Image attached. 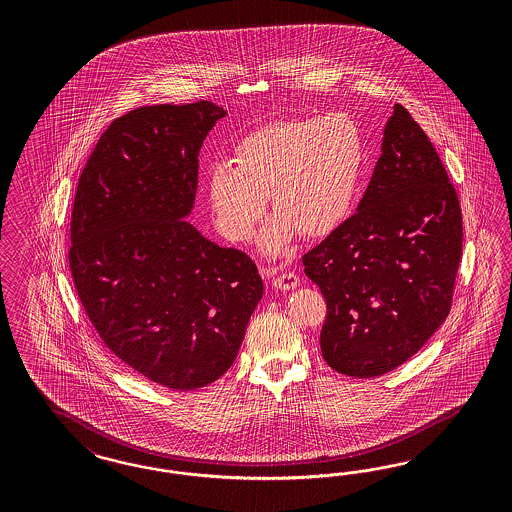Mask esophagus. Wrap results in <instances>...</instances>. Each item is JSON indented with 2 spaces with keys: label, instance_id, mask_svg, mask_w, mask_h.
Returning a JSON list of instances; mask_svg holds the SVG:
<instances>
[{
  "label": "esophagus",
  "instance_id": "esophagus-1",
  "mask_svg": "<svg viewBox=\"0 0 512 512\" xmlns=\"http://www.w3.org/2000/svg\"><path fill=\"white\" fill-rule=\"evenodd\" d=\"M270 279H272V285L281 291H291L298 285V276L293 272H272Z\"/></svg>",
  "mask_w": 512,
  "mask_h": 512
}]
</instances>
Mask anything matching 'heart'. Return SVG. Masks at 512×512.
Wrapping results in <instances>:
<instances>
[{
	"mask_svg": "<svg viewBox=\"0 0 512 512\" xmlns=\"http://www.w3.org/2000/svg\"><path fill=\"white\" fill-rule=\"evenodd\" d=\"M232 161L206 174V193L219 233L248 242L268 197L278 216L263 233V249L281 255L296 233L325 238L351 216L366 167V140L343 112L287 120L251 131L234 146Z\"/></svg>",
	"mask_w": 512,
	"mask_h": 512,
	"instance_id": "b5f03b06",
	"label": "heart"
}]
</instances>
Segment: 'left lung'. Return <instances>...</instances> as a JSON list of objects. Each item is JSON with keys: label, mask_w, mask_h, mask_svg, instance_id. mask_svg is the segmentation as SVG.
Here are the masks:
<instances>
[{"label": "left lung", "mask_w": 512, "mask_h": 512, "mask_svg": "<svg viewBox=\"0 0 512 512\" xmlns=\"http://www.w3.org/2000/svg\"><path fill=\"white\" fill-rule=\"evenodd\" d=\"M462 210L434 144L394 105L357 212L302 257L326 300L321 351L343 375L392 372L449 315Z\"/></svg>", "instance_id": "1"}]
</instances>
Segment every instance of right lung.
<instances>
[{
  "mask_svg": "<svg viewBox=\"0 0 512 512\" xmlns=\"http://www.w3.org/2000/svg\"><path fill=\"white\" fill-rule=\"evenodd\" d=\"M227 112L210 101L116 118L80 174L69 266L110 351L157 385L193 390L231 368L263 279L240 249L204 238L199 152Z\"/></svg>",
  "mask_w": 512,
  "mask_h": 512,
  "instance_id": "add662e5",
  "label": "right lung"
}]
</instances>
